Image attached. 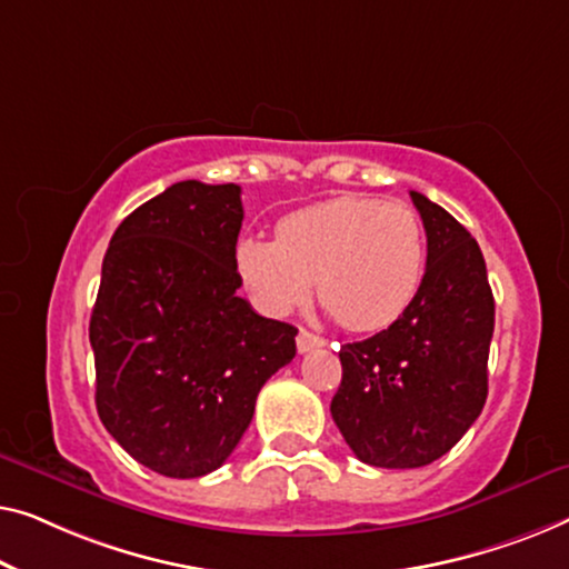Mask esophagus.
I'll use <instances>...</instances> for the list:
<instances>
[{
    "label": "esophagus",
    "mask_w": 569,
    "mask_h": 569,
    "mask_svg": "<svg viewBox=\"0 0 569 569\" xmlns=\"http://www.w3.org/2000/svg\"><path fill=\"white\" fill-rule=\"evenodd\" d=\"M322 346H327V340L319 338L315 332L303 330V327L299 330V335H296V348H299V353H309V350L322 348Z\"/></svg>",
    "instance_id": "34e87169"
}]
</instances>
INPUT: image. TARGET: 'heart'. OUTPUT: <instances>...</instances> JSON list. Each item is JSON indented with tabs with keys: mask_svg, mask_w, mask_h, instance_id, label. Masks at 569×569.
Instances as JSON below:
<instances>
[{
	"mask_svg": "<svg viewBox=\"0 0 569 569\" xmlns=\"http://www.w3.org/2000/svg\"><path fill=\"white\" fill-rule=\"evenodd\" d=\"M234 268L268 315H288L311 293L342 327L373 332L395 325L426 276V229L402 201L340 196L283 216L276 239H237Z\"/></svg>",
	"mask_w": 569,
	"mask_h": 569,
	"instance_id": "b5f03b06",
	"label": "heart"
}]
</instances>
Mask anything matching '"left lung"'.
I'll return each mask as SVG.
<instances>
[{
  "instance_id": "left-lung-1",
  "label": "left lung",
  "mask_w": 569,
  "mask_h": 569,
  "mask_svg": "<svg viewBox=\"0 0 569 569\" xmlns=\"http://www.w3.org/2000/svg\"><path fill=\"white\" fill-rule=\"evenodd\" d=\"M428 237L420 291L373 338L340 348L330 412L363 463L418 469L461 441L487 399L495 299L475 237L410 190Z\"/></svg>"
}]
</instances>
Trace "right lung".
<instances>
[{"label": "right lung", "instance_id": "1", "mask_svg": "<svg viewBox=\"0 0 569 569\" xmlns=\"http://www.w3.org/2000/svg\"><path fill=\"white\" fill-rule=\"evenodd\" d=\"M242 188L174 182L126 216L102 260L90 319L94 405L136 461L203 477L234 451L296 327L260 317L237 288Z\"/></svg>", "mask_w": 569, "mask_h": 569}]
</instances>
